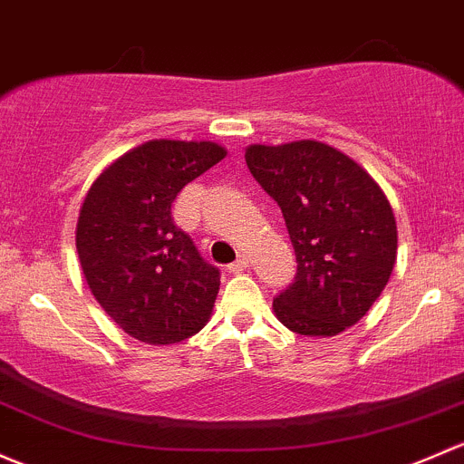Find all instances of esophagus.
Returning a JSON list of instances; mask_svg holds the SVG:
<instances>
[{"label":"esophagus","mask_w":464,"mask_h":464,"mask_svg":"<svg viewBox=\"0 0 464 464\" xmlns=\"http://www.w3.org/2000/svg\"><path fill=\"white\" fill-rule=\"evenodd\" d=\"M248 266V257L246 256H237V260L233 265H228V273H242L246 271Z\"/></svg>","instance_id":"1"}]
</instances>
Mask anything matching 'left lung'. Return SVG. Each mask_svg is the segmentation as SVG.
<instances>
[{
	"label": "left lung",
	"instance_id": "left-lung-1",
	"mask_svg": "<svg viewBox=\"0 0 464 464\" xmlns=\"http://www.w3.org/2000/svg\"><path fill=\"white\" fill-rule=\"evenodd\" d=\"M246 167L282 208L295 282L273 300L294 334L331 338L364 318L392 277L398 228L378 182L343 150L315 140L251 144Z\"/></svg>",
	"mask_w": 464,
	"mask_h": 464
}]
</instances>
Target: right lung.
<instances>
[{
  "mask_svg": "<svg viewBox=\"0 0 464 464\" xmlns=\"http://www.w3.org/2000/svg\"><path fill=\"white\" fill-rule=\"evenodd\" d=\"M224 158L216 142L150 140L102 170L82 202L75 245L86 285L140 343H182L211 318L219 271L175 227L170 204Z\"/></svg>",
  "mask_w": 464,
  "mask_h": 464,
  "instance_id": "right-lung-1",
  "label": "right lung"
}]
</instances>
